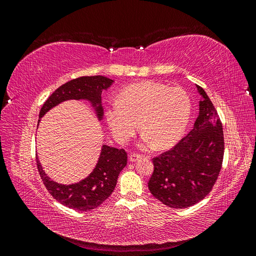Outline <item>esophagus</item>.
Masks as SVG:
<instances>
[{"label":"esophagus","instance_id":"esophagus-1","mask_svg":"<svg viewBox=\"0 0 256 256\" xmlns=\"http://www.w3.org/2000/svg\"><path fill=\"white\" fill-rule=\"evenodd\" d=\"M142 158V154H131L129 156V160L131 162H136L138 160H140Z\"/></svg>","mask_w":256,"mask_h":256}]
</instances>
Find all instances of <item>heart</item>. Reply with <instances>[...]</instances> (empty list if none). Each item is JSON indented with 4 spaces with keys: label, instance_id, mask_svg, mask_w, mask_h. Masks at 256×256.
Listing matches in <instances>:
<instances>
[{
    "label": "heart",
    "instance_id": "1",
    "mask_svg": "<svg viewBox=\"0 0 256 256\" xmlns=\"http://www.w3.org/2000/svg\"><path fill=\"white\" fill-rule=\"evenodd\" d=\"M190 112V98L182 88L145 81L124 88L106 116L114 138L120 143L134 136L138 121L144 130L142 145L150 148L156 143L159 147L174 144L184 134Z\"/></svg>",
    "mask_w": 256,
    "mask_h": 256
}]
</instances>
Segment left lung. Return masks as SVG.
Returning <instances> with one entry per match:
<instances>
[{"instance_id":"obj_1","label":"left lung","mask_w":256,"mask_h":256,"mask_svg":"<svg viewBox=\"0 0 256 256\" xmlns=\"http://www.w3.org/2000/svg\"><path fill=\"white\" fill-rule=\"evenodd\" d=\"M196 88L202 100L193 129L173 148L152 159L148 189L161 203L172 208H187L203 200L222 168V122L205 90L198 85Z\"/></svg>"}]
</instances>
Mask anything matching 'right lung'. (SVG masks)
Segmentation results:
<instances>
[{"label":"right lung","mask_w":256,"mask_h":256,"mask_svg":"<svg viewBox=\"0 0 256 256\" xmlns=\"http://www.w3.org/2000/svg\"><path fill=\"white\" fill-rule=\"evenodd\" d=\"M113 80L104 76H80L60 86L46 100L40 112V120L52 108L70 99H86L95 108L99 120L102 118V92L110 88ZM37 168L44 184L50 194L60 204L79 212L97 208L109 198L115 189L122 170L127 164V152L124 150L104 145L97 164L92 172L81 182L72 184H60L50 180L36 158Z\"/></svg>","instance_id":"right-lung-1"}]
</instances>
